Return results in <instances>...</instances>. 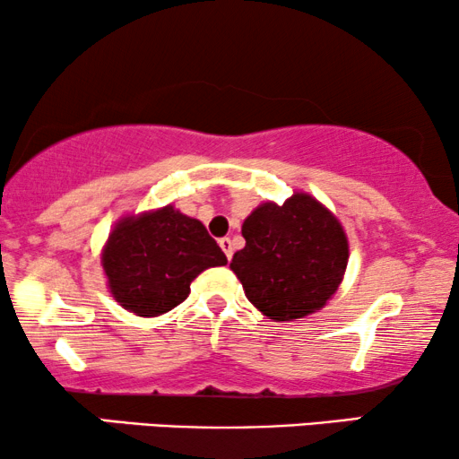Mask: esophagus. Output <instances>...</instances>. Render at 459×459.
<instances>
[{"label": "esophagus", "instance_id": "obj_1", "mask_svg": "<svg viewBox=\"0 0 459 459\" xmlns=\"http://www.w3.org/2000/svg\"><path fill=\"white\" fill-rule=\"evenodd\" d=\"M219 247L223 248V253H225V257L228 259H231V255H234V248H231V238H221V240H219Z\"/></svg>", "mask_w": 459, "mask_h": 459}]
</instances>
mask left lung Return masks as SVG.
Segmentation results:
<instances>
[{
    "label": "left lung",
    "instance_id": "left-lung-1",
    "mask_svg": "<svg viewBox=\"0 0 459 459\" xmlns=\"http://www.w3.org/2000/svg\"><path fill=\"white\" fill-rule=\"evenodd\" d=\"M242 236L247 244L230 267L248 301L276 323L316 312L343 281L346 231L309 194L257 206L244 219Z\"/></svg>",
    "mask_w": 459,
    "mask_h": 459
}]
</instances>
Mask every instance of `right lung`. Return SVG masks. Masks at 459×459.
I'll list each match as a JSON object with an SVG mask.
<instances>
[{
  "mask_svg": "<svg viewBox=\"0 0 459 459\" xmlns=\"http://www.w3.org/2000/svg\"><path fill=\"white\" fill-rule=\"evenodd\" d=\"M100 259L111 295L136 316L170 312L200 272L228 264L204 225L170 204L120 219Z\"/></svg>",
  "mask_w": 459,
  "mask_h": 459,
  "instance_id": "add662e5",
  "label": "right lung"
}]
</instances>
